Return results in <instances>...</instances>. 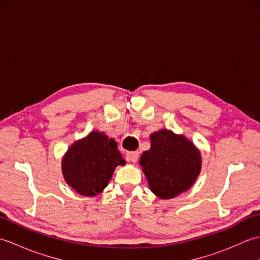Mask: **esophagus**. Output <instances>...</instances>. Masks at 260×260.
Masks as SVG:
<instances>
[{"instance_id":"34e87169","label":"esophagus","mask_w":260,"mask_h":260,"mask_svg":"<svg viewBox=\"0 0 260 260\" xmlns=\"http://www.w3.org/2000/svg\"><path fill=\"white\" fill-rule=\"evenodd\" d=\"M126 158L127 161L136 163L137 159H139V152H128L126 154Z\"/></svg>"}]
</instances>
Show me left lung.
Listing matches in <instances>:
<instances>
[{
	"label": "left lung",
	"instance_id": "8db88e82",
	"mask_svg": "<svg viewBox=\"0 0 260 260\" xmlns=\"http://www.w3.org/2000/svg\"><path fill=\"white\" fill-rule=\"evenodd\" d=\"M151 148L140 164L148 185L159 199H172L189 190L201 171V154L183 135L161 129L151 134Z\"/></svg>",
	"mask_w": 260,
	"mask_h": 260
}]
</instances>
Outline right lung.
Masks as SVG:
<instances>
[{"label": "right lung", "mask_w": 260, "mask_h": 260, "mask_svg": "<svg viewBox=\"0 0 260 260\" xmlns=\"http://www.w3.org/2000/svg\"><path fill=\"white\" fill-rule=\"evenodd\" d=\"M124 164L115 140L93 131L68 148L61 169L64 181L77 193L96 197L107 186L115 168Z\"/></svg>", "instance_id": "right-lung-1"}]
</instances>
